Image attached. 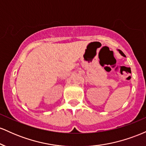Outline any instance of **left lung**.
<instances>
[{
  "mask_svg": "<svg viewBox=\"0 0 146 146\" xmlns=\"http://www.w3.org/2000/svg\"><path fill=\"white\" fill-rule=\"evenodd\" d=\"M119 53H121V54L122 55V56H124V57H125V55H124V53H123V52H122V51H121V50H119Z\"/></svg>",
  "mask_w": 146,
  "mask_h": 146,
  "instance_id": "1",
  "label": "left lung"
}]
</instances>
